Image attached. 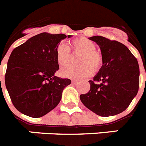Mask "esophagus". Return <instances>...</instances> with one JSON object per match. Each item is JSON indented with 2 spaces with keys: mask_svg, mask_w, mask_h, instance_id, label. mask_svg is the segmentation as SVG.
<instances>
[{
  "mask_svg": "<svg viewBox=\"0 0 146 146\" xmlns=\"http://www.w3.org/2000/svg\"><path fill=\"white\" fill-rule=\"evenodd\" d=\"M79 82V80H72V83H73V84H75V85H76V84L78 83Z\"/></svg>",
  "mask_w": 146,
  "mask_h": 146,
  "instance_id": "esophagus-1",
  "label": "esophagus"
}]
</instances>
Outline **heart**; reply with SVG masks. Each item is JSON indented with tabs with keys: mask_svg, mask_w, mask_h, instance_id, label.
<instances>
[{
	"mask_svg": "<svg viewBox=\"0 0 146 146\" xmlns=\"http://www.w3.org/2000/svg\"><path fill=\"white\" fill-rule=\"evenodd\" d=\"M70 48L73 52L81 53L75 66H68L61 70V76L70 79H80L91 76L93 71H98L103 65V57L96 50L95 43L85 38L79 37L70 42V46L64 43H60L56 48L57 62L60 67L69 64L71 60Z\"/></svg>",
	"mask_w": 146,
	"mask_h": 146,
	"instance_id": "b5f03b06",
	"label": "heart"
}]
</instances>
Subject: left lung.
Instances as JSON below:
<instances>
[{"label":"left lung","instance_id":"8db88e82","mask_svg":"<svg viewBox=\"0 0 146 146\" xmlns=\"http://www.w3.org/2000/svg\"><path fill=\"white\" fill-rule=\"evenodd\" d=\"M89 39L100 46L103 65L93 81H88L89 92L81 94L80 100L98 115L119 114L128 107L138 92V61L128 48L118 41L101 36Z\"/></svg>","mask_w":146,"mask_h":146}]
</instances>
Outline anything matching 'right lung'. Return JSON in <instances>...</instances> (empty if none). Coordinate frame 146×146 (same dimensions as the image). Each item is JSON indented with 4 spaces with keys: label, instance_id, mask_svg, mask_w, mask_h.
Instances as JSON below:
<instances>
[{
    "label": "right lung",
    "instance_id": "obj_1",
    "mask_svg": "<svg viewBox=\"0 0 146 146\" xmlns=\"http://www.w3.org/2000/svg\"><path fill=\"white\" fill-rule=\"evenodd\" d=\"M71 35H68L70 38ZM65 34L41 33L15 48L7 62L5 85L12 103L22 114L45 115L58 106L69 79L55 76L56 48Z\"/></svg>",
    "mask_w": 146,
    "mask_h": 146
}]
</instances>
